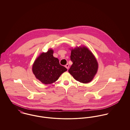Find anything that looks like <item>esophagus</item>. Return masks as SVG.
I'll return each instance as SVG.
<instances>
[{
	"mask_svg": "<svg viewBox=\"0 0 130 130\" xmlns=\"http://www.w3.org/2000/svg\"><path fill=\"white\" fill-rule=\"evenodd\" d=\"M65 67H66L68 70H69V64H67L65 66Z\"/></svg>",
	"mask_w": 130,
	"mask_h": 130,
	"instance_id": "obj_1",
	"label": "esophagus"
}]
</instances>
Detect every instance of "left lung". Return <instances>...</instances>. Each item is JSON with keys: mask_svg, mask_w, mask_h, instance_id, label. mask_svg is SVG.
<instances>
[{"mask_svg": "<svg viewBox=\"0 0 130 130\" xmlns=\"http://www.w3.org/2000/svg\"><path fill=\"white\" fill-rule=\"evenodd\" d=\"M73 64L69 72L75 80L82 83L92 80L97 73L98 63L92 53L86 47H76L71 51Z\"/></svg>", "mask_w": 130, "mask_h": 130, "instance_id": "left-lung-1", "label": "left lung"}]
</instances>
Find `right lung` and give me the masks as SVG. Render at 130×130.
<instances>
[{
	"label": "right lung",
	"mask_w": 130,
	"mask_h": 130,
	"mask_svg": "<svg viewBox=\"0 0 130 130\" xmlns=\"http://www.w3.org/2000/svg\"><path fill=\"white\" fill-rule=\"evenodd\" d=\"M54 51L49 50L40 55L32 66V72L36 78L44 84H50L57 80L67 69L59 64L57 58L53 56Z\"/></svg>",
	"instance_id": "right-lung-1"
}]
</instances>
